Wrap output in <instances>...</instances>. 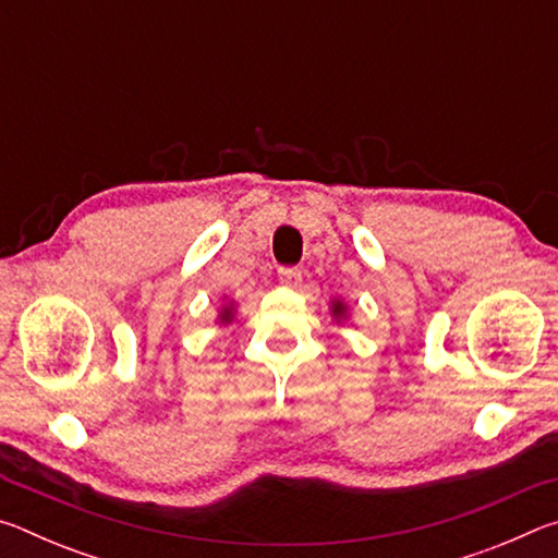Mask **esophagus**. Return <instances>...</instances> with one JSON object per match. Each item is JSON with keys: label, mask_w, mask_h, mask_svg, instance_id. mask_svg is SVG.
Here are the masks:
<instances>
[{"label": "esophagus", "mask_w": 558, "mask_h": 558, "mask_svg": "<svg viewBox=\"0 0 558 558\" xmlns=\"http://www.w3.org/2000/svg\"><path fill=\"white\" fill-rule=\"evenodd\" d=\"M278 280L282 282V286L288 288H298L302 282V270L300 268H280L278 270Z\"/></svg>", "instance_id": "obj_1"}]
</instances>
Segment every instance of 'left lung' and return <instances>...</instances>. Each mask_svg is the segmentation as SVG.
Returning <instances> with one entry per match:
<instances>
[{
    "label": "left lung",
    "instance_id": "1",
    "mask_svg": "<svg viewBox=\"0 0 558 558\" xmlns=\"http://www.w3.org/2000/svg\"><path fill=\"white\" fill-rule=\"evenodd\" d=\"M329 313H332L337 323H342V319L347 317V305L342 300H332V310H329Z\"/></svg>",
    "mask_w": 558,
    "mask_h": 558
}]
</instances>
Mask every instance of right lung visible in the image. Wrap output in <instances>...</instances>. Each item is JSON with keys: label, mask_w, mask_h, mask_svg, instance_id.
Wrapping results in <instances>:
<instances>
[{"label": "right lung", "mask_w": 558, "mask_h": 558, "mask_svg": "<svg viewBox=\"0 0 558 558\" xmlns=\"http://www.w3.org/2000/svg\"><path fill=\"white\" fill-rule=\"evenodd\" d=\"M233 310H235L233 302H229V305L221 307V313H219V323H221V325H229V323H231V319H233Z\"/></svg>", "instance_id": "obj_1"}]
</instances>
